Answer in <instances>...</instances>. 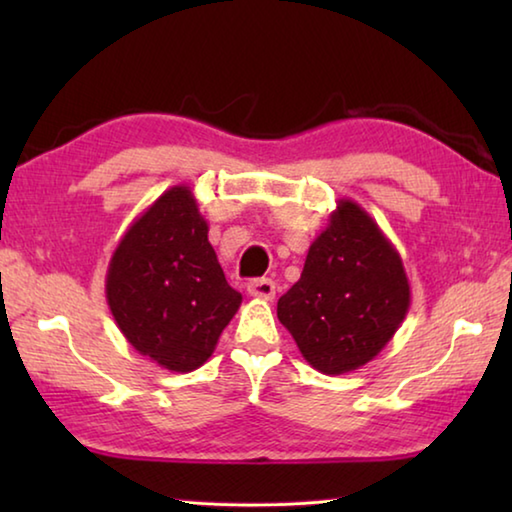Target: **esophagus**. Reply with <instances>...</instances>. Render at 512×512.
<instances>
[{
    "mask_svg": "<svg viewBox=\"0 0 512 512\" xmlns=\"http://www.w3.org/2000/svg\"><path fill=\"white\" fill-rule=\"evenodd\" d=\"M248 293L253 298L273 300V296H275V282L268 280V277H257V280H250L248 282Z\"/></svg>",
    "mask_w": 512,
    "mask_h": 512,
    "instance_id": "1",
    "label": "esophagus"
}]
</instances>
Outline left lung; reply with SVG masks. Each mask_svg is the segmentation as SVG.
Returning a JSON list of instances; mask_svg holds the SVG:
<instances>
[{
  "mask_svg": "<svg viewBox=\"0 0 512 512\" xmlns=\"http://www.w3.org/2000/svg\"><path fill=\"white\" fill-rule=\"evenodd\" d=\"M409 305L400 253L359 203L341 198L300 280L277 300V318L311 368L343 375L386 348Z\"/></svg>",
  "mask_w": 512,
  "mask_h": 512,
  "instance_id": "obj_1",
  "label": "left lung"
}]
</instances>
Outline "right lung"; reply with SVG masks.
<instances>
[{"label": "right lung", "mask_w": 512, "mask_h": 512, "mask_svg": "<svg viewBox=\"0 0 512 512\" xmlns=\"http://www.w3.org/2000/svg\"><path fill=\"white\" fill-rule=\"evenodd\" d=\"M207 230L192 187L176 185L137 216L108 264L106 300L121 334L171 372L201 368L241 305Z\"/></svg>", "instance_id": "obj_1"}]
</instances>
